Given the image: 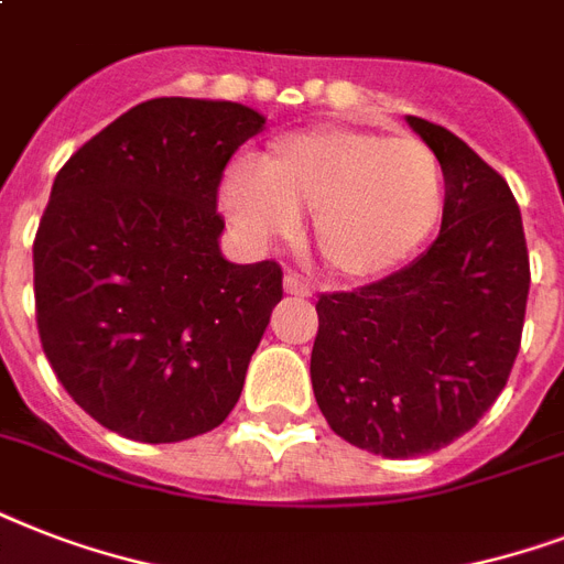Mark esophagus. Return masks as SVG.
Segmentation results:
<instances>
[{"label": "esophagus", "mask_w": 564, "mask_h": 564, "mask_svg": "<svg viewBox=\"0 0 564 564\" xmlns=\"http://www.w3.org/2000/svg\"><path fill=\"white\" fill-rule=\"evenodd\" d=\"M283 290L290 292V295H299V299H307L310 292H313V290H310V283L295 272L283 274Z\"/></svg>", "instance_id": "34e87169"}]
</instances>
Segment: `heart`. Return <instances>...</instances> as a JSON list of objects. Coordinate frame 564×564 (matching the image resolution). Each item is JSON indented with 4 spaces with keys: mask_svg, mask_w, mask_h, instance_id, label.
Segmentation results:
<instances>
[{
    "mask_svg": "<svg viewBox=\"0 0 564 564\" xmlns=\"http://www.w3.org/2000/svg\"><path fill=\"white\" fill-rule=\"evenodd\" d=\"M221 204L257 242L290 237L301 213L330 272L377 278L403 263L445 207L438 154L410 134L318 126L269 145L260 170L237 166Z\"/></svg>",
    "mask_w": 564,
    "mask_h": 564,
    "instance_id": "b5f03b06",
    "label": "heart"
}]
</instances>
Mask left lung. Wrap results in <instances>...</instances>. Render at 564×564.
<instances>
[{"mask_svg": "<svg viewBox=\"0 0 564 564\" xmlns=\"http://www.w3.org/2000/svg\"><path fill=\"white\" fill-rule=\"evenodd\" d=\"M406 122L445 172L442 230L401 272L318 295L310 357L330 430L389 459L451 445L498 401L530 292L524 225L507 181L447 128Z\"/></svg>", "mask_w": 564, "mask_h": 564, "instance_id": "obj_1", "label": "left lung"}]
</instances>
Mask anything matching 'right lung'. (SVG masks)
Instances as JSON below:
<instances>
[{
    "mask_svg": "<svg viewBox=\"0 0 564 564\" xmlns=\"http://www.w3.org/2000/svg\"><path fill=\"white\" fill-rule=\"evenodd\" d=\"M265 117L237 101L152 99L64 163L34 237L37 330L78 406L163 445L239 401L283 272L219 251L221 172Z\"/></svg>",
    "mask_w": 564,
    "mask_h": 564,
    "instance_id": "add662e5",
    "label": "right lung"
}]
</instances>
